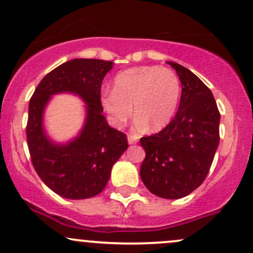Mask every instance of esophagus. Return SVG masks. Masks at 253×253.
Here are the masks:
<instances>
[{
  "instance_id": "34e87169",
  "label": "esophagus",
  "mask_w": 253,
  "mask_h": 253,
  "mask_svg": "<svg viewBox=\"0 0 253 253\" xmlns=\"http://www.w3.org/2000/svg\"><path fill=\"white\" fill-rule=\"evenodd\" d=\"M139 140V135L137 134H128V143L129 144H135Z\"/></svg>"
}]
</instances>
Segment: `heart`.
I'll list each match as a JSON object with an SVG mask.
<instances>
[{"label":"heart","mask_w":253,"mask_h":253,"mask_svg":"<svg viewBox=\"0 0 253 253\" xmlns=\"http://www.w3.org/2000/svg\"><path fill=\"white\" fill-rule=\"evenodd\" d=\"M179 77L171 69L160 66H140L120 72L114 79V90L105 91L101 103L114 126L121 127L132 116L137 126L154 131L165 128L179 104Z\"/></svg>","instance_id":"obj_1"}]
</instances>
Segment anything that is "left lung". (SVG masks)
Wrapping results in <instances>:
<instances>
[{
    "label": "left lung",
    "instance_id": "1",
    "mask_svg": "<svg viewBox=\"0 0 253 253\" xmlns=\"http://www.w3.org/2000/svg\"><path fill=\"white\" fill-rule=\"evenodd\" d=\"M182 88L179 109L165 128L140 138L145 158L140 177L151 193L179 199L193 192L209 173L220 141V112L207 85L179 63Z\"/></svg>",
    "mask_w": 253,
    "mask_h": 253
}]
</instances>
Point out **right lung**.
Masks as SVG:
<instances>
[{"label":"right lung","instance_id":"right-lung-1","mask_svg":"<svg viewBox=\"0 0 253 253\" xmlns=\"http://www.w3.org/2000/svg\"><path fill=\"white\" fill-rule=\"evenodd\" d=\"M112 61L74 59L46 74L30 99L27 146L35 170L51 191L68 199H86L103 191L114 163L128 148L125 133L112 128L102 112L101 86ZM61 92L80 95L86 103L82 132L67 144H56L42 129L49 97Z\"/></svg>","mask_w":253,"mask_h":253}]
</instances>
